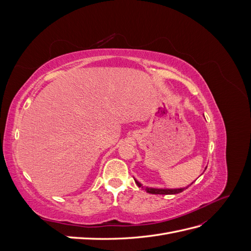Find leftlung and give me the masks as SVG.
Wrapping results in <instances>:
<instances>
[{"instance_id": "8db88e82", "label": "left lung", "mask_w": 251, "mask_h": 251, "mask_svg": "<svg viewBox=\"0 0 251 251\" xmlns=\"http://www.w3.org/2000/svg\"><path fill=\"white\" fill-rule=\"evenodd\" d=\"M206 168H207V166H206ZM206 168H205V170H206ZM205 170H204V171H205ZM134 180H135L136 183H137V185H138L139 187H142L147 193H149V194H154V195H175V194H179V193L183 192L184 189H186L188 186H191V185L194 183V182L196 181V180H195L194 182H192L191 184L185 186V187H180V188H165V187H150V186H143L138 180H136L135 178H134Z\"/></svg>"}]
</instances>
